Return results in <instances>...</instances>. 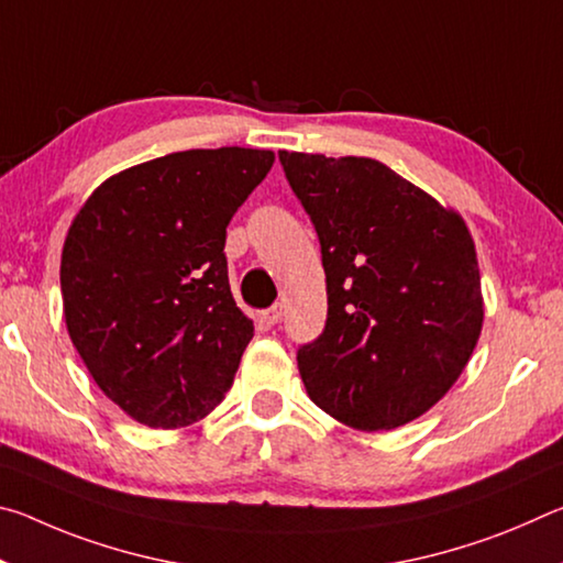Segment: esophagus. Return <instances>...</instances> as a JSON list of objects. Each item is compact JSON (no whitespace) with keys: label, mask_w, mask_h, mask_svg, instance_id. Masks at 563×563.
Instances as JSON below:
<instances>
[{"label":"esophagus","mask_w":563,"mask_h":563,"mask_svg":"<svg viewBox=\"0 0 563 563\" xmlns=\"http://www.w3.org/2000/svg\"><path fill=\"white\" fill-rule=\"evenodd\" d=\"M283 316H285V308H283V305L280 302H275L273 305V308H268V310H265L263 312V322H265V325H278V322L283 320Z\"/></svg>","instance_id":"34e87169"}]
</instances>
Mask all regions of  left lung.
Listing matches in <instances>:
<instances>
[{"label": "left lung", "instance_id": "8db88e82", "mask_svg": "<svg viewBox=\"0 0 563 563\" xmlns=\"http://www.w3.org/2000/svg\"><path fill=\"white\" fill-rule=\"evenodd\" d=\"M278 156L328 285L325 330L298 350L305 389L352 430L412 422L450 393L482 332L466 223L375 158Z\"/></svg>", "mask_w": 563, "mask_h": 563}]
</instances>
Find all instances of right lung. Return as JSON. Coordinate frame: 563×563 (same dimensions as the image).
Listing matches in <instances>:
<instances>
[{
  "label": "right lung",
  "instance_id": "obj_1",
  "mask_svg": "<svg viewBox=\"0 0 563 563\" xmlns=\"http://www.w3.org/2000/svg\"><path fill=\"white\" fill-rule=\"evenodd\" d=\"M273 151H178L93 190L62 251L64 320L113 405L154 430L203 419L233 385L253 320L228 283L225 228Z\"/></svg>",
  "mask_w": 563,
  "mask_h": 563
}]
</instances>
